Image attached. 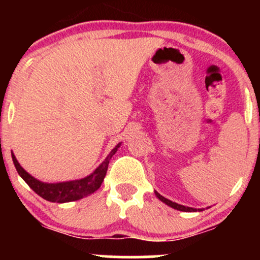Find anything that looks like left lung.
Segmentation results:
<instances>
[{"label":"left lung","instance_id":"left-lung-1","mask_svg":"<svg viewBox=\"0 0 260 260\" xmlns=\"http://www.w3.org/2000/svg\"><path fill=\"white\" fill-rule=\"evenodd\" d=\"M155 194H156V197H157V198L160 199L161 202H164V203H165V204H168L169 207H171V208L176 209V210H180V211H188V213H189V211H197V209H193V208H189V207H184V205L177 204V203L169 201V199H166L165 197H162L161 194H159V193H157V192H155ZM198 210H201V209H198Z\"/></svg>","mask_w":260,"mask_h":260}]
</instances>
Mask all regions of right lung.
<instances>
[{
	"label": "right lung",
	"instance_id": "obj_1",
	"mask_svg": "<svg viewBox=\"0 0 260 260\" xmlns=\"http://www.w3.org/2000/svg\"><path fill=\"white\" fill-rule=\"evenodd\" d=\"M120 145L121 144H117L112 149L111 153L107 155L105 161H104L91 175L86 176L85 178H82V180L61 182V183H44V182L39 181L37 178H34L32 176L29 175L28 172L18 164L13 153H12V160H13L14 166H16L20 177H22L23 180L28 183V186L30 187L37 194L40 196L41 198L53 203H67L78 201V199L84 198V197L91 194L95 190L99 189L104 178H105L106 176L110 159H111L112 155L117 151Z\"/></svg>",
	"mask_w": 260,
	"mask_h": 260
}]
</instances>
